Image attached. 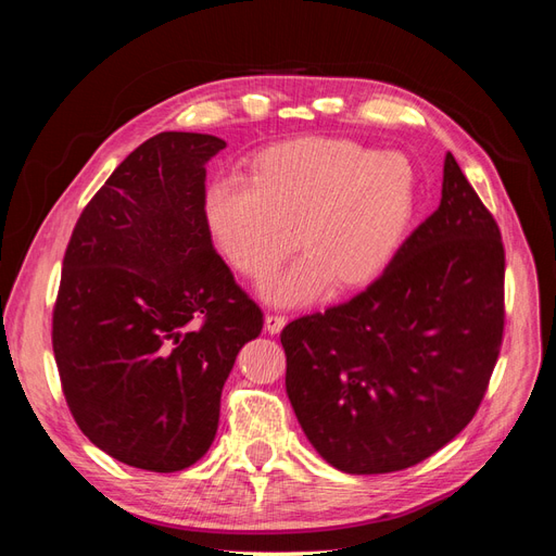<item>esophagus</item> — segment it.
Returning a JSON list of instances; mask_svg holds the SVG:
<instances>
[{
	"instance_id": "34e87169",
	"label": "esophagus",
	"mask_w": 556,
	"mask_h": 556,
	"mask_svg": "<svg viewBox=\"0 0 556 556\" xmlns=\"http://www.w3.org/2000/svg\"><path fill=\"white\" fill-rule=\"evenodd\" d=\"M285 323H288V319L278 313H266V317H264V327L268 333H278L285 327Z\"/></svg>"
}]
</instances>
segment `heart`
<instances>
[{"label": "heart", "mask_w": 556, "mask_h": 556, "mask_svg": "<svg viewBox=\"0 0 556 556\" xmlns=\"http://www.w3.org/2000/svg\"><path fill=\"white\" fill-rule=\"evenodd\" d=\"M415 206L410 164L357 141L306 137L266 148L248 180L215 182L208 227L229 264L252 280L276 274L296 245L306 252L266 285L278 304L371 282L390 264Z\"/></svg>", "instance_id": "heart-1"}]
</instances>
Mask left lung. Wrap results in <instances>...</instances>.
<instances>
[{
    "label": "left lung",
    "mask_w": 556,
    "mask_h": 556,
    "mask_svg": "<svg viewBox=\"0 0 556 556\" xmlns=\"http://www.w3.org/2000/svg\"><path fill=\"white\" fill-rule=\"evenodd\" d=\"M506 250L452 153L441 206L357 296L282 329L285 387L327 464L392 473L431 457L480 408L503 343Z\"/></svg>",
    "instance_id": "left-lung-1"
}]
</instances>
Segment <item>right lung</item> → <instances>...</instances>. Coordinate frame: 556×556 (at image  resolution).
Listing matches in <instances>:
<instances>
[{"label":"right lung","mask_w":556,"mask_h":556,"mask_svg":"<svg viewBox=\"0 0 556 556\" xmlns=\"http://www.w3.org/2000/svg\"><path fill=\"white\" fill-rule=\"evenodd\" d=\"M225 146L194 131L141 143L83 208L62 262L66 406L99 450L155 473L208 452L233 359L264 325L211 241L206 162Z\"/></svg>","instance_id":"add662e5"}]
</instances>
